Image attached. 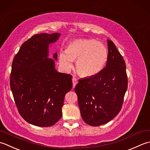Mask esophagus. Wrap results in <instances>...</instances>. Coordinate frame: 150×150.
<instances>
[{
  "mask_svg": "<svg viewBox=\"0 0 150 150\" xmlns=\"http://www.w3.org/2000/svg\"><path fill=\"white\" fill-rule=\"evenodd\" d=\"M78 83V80L77 79L75 78L74 77L72 78V84H73V87H75V86L76 85V84Z\"/></svg>",
  "mask_w": 150,
  "mask_h": 150,
  "instance_id": "obj_1",
  "label": "esophagus"
}]
</instances>
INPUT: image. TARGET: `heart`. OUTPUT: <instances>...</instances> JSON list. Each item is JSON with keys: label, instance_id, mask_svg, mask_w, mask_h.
<instances>
[{"label": "heart", "instance_id": "heart-1", "mask_svg": "<svg viewBox=\"0 0 150 150\" xmlns=\"http://www.w3.org/2000/svg\"><path fill=\"white\" fill-rule=\"evenodd\" d=\"M108 59V51L101 42L92 39H76L69 42L66 50H61L59 62L65 71L73 67V61L77 59L76 68L83 77H92L104 68Z\"/></svg>", "mask_w": 150, "mask_h": 150}]
</instances>
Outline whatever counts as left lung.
Returning a JSON list of instances; mask_svg holds the SVG:
<instances>
[{"label": "left lung", "mask_w": 150, "mask_h": 150, "mask_svg": "<svg viewBox=\"0 0 150 150\" xmlns=\"http://www.w3.org/2000/svg\"><path fill=\"white\" fill-rule=\"evenodd\" d=\"M107 41L105 68L92 77L79 79L74 88L81 118L91 126L108 123L118 114L127 88L126 63L114 42Z\"/></svg>", "instance_id": "left-lung-1"}]
</instances>
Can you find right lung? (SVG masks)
<instances>
[{"instance_id": "right-lung-1", "label": "right lung", "mask_w": 150, "mask_h": 150, "mask_svg": "<svg viewBox=\"0 0 150 150\" xmlns=\"http://www.w3.org/2000/svg\"><path fill=\"white\" fill-rule=\"evenodd\" d=\"M59 33L33 35L21 46L11 65L10 87L19 114L39 127L54 125L62 117L65 94L72 87V76L59 72L54 60L48 58L49 45Z\"/></svg>"}]
</instances>
